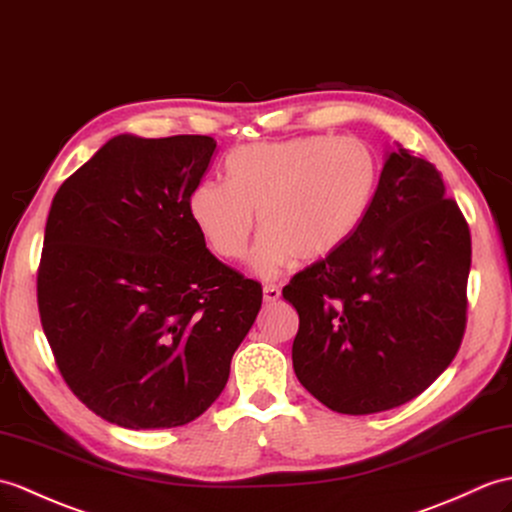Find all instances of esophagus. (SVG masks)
<instances>
[{"label": "esophagus", "instance_id": "34e87169", "mask_svg": "<svg viewBox=\"0 0 512 512\" xmlns=\"http://www.w3.org/2000/svg\"><path fill=\"white\" fill-rule=\"evenodd\" d=\"M279 296H281V290L277 288V285H264V301L266 303L279 301Z\"/></svg>", "mask_w": 512, "mask_h": 512}]
</instances>
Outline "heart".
<instances>
[{
	"instance_id": "b5f03b06",
	"label": "heart",
	"mask_w": 512,
	"mask_h": 512,
	"mask_svg": "<svg viewBox=\"0 0 512 512\" xmlns=\"http://www.w3.org/2000/svg\"><path fill=\"white\" fill-rule=\"evenodd\" d=\"M227 183L200 181L187 200L194 227L213 253L248 257L259 277H275L296 257L301 264L336 255L371 211L382 163L360 137L303 135L251 144L227 157Z\"/></svg>"
}]
</instances>
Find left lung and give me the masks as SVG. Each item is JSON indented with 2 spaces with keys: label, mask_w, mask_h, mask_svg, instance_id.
Wrapping results in <instances>:
<instances>
[{
  "label": "left lung",
  "mask_w": 512,
  "mask_h": 512,
  "mask_svg": "<svg viewBox=\"0 0 512 512\" xmlns=\"http://www.w3.org/2000/svg\"><path fill=\"white\" fill-rule=\"evenodd\" d=\"M469 268V227L441 172L399 144L388 148L360 231L283 288L299 312V382L342 414L421 395L465 334Z\"/></svg>",
  "instance_id": "left-lung-1"
}]
</instances>
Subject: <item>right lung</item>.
Returning a JSON list of instances; mask_svg holds the SVG:
<instances>
[{
  "label": "right lung",
  "mask_w": 512,
  "mask_h": 512,
  "mask_svg": "<svg viewBox=\"0 0 512 512\" xmlns=\"http://www.w3.org/2000/svg\"><path fill=\"white\" fill-rule=\"evenodd\" d=\"M213 150L207 135H117L47 213L45 338L71 392L128 430L200 417L261 307V285L213 257L189 218Z\"/></svg>",
  "instance_id": "1"
}]
</instances>
